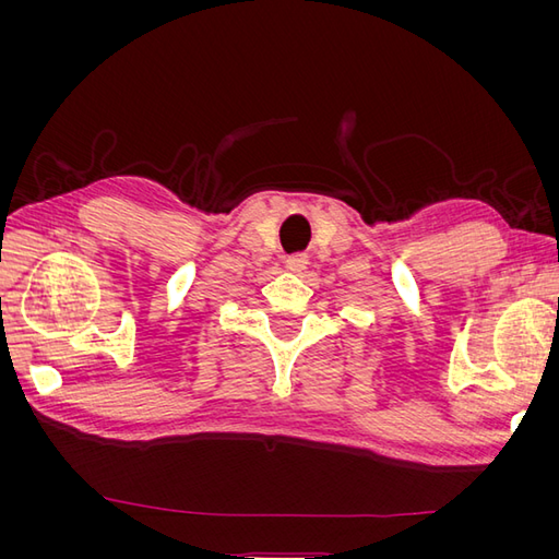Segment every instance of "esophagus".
Instances as JSON below:
<instances>
[{
	"mask_svg": "<svg viewBox=\"0 0 559 559\" xmlns=\"http://www.w3.org/2000/svg\"><path fill=\"white\" fill-rule=\"evenodd\" d=\"M286 267H289L292 273H302V270L308 267V257L306 253H294V257L286 259Z\"/></svg>",
	"mask_w": 559,
	"mask_h": 559,
	"instance_id": "1",
	"label": "esophagus"
}]
</instances>
